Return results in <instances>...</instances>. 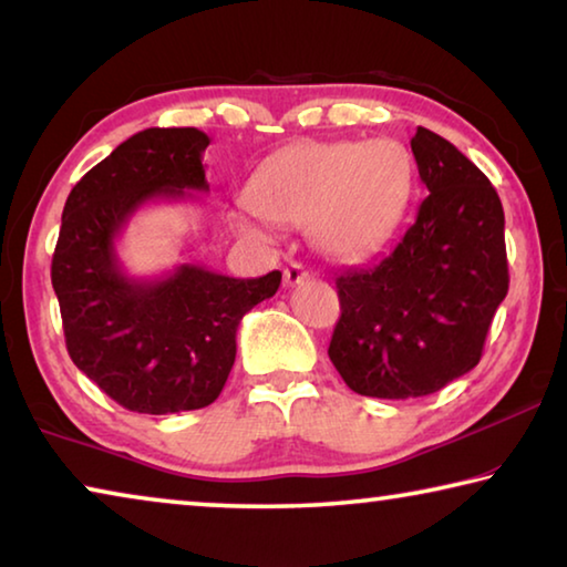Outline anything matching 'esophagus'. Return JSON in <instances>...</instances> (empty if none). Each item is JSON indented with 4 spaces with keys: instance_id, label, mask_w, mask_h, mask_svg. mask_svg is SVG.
Returning a JSON list of instances; mask_svg holds the SVG:
<instances>
[{
    "instance_id": "obj_1",
    "label": "esophagus",
    "mask_w": 567,
    "mask_h": 567,
    "mask_svg": "<svg viewBox=\"0 0 567 567\" xmlns=\"http://www.w3.org/2000/svg\"><path fill=\"white\" fill-rule=\"evenodd\" d=\"M282 277H285V285H300L302 280H307V277H310V272H307L302 265L292 262V265L285 267V275Z\"/></svg>"
}]
</instances>
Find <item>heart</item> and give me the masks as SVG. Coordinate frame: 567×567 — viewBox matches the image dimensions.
Masks as SVG:
<instances>
[{"label":"heart","instance_id":"1","mask_svg":"<svg viewBox=\"0 0 567 567\" xmlns=\"http://www.w3.org/2000/svg\"><path fill=\"white\" fill-rule=\"evenodd\" d=\"M415 189V165L398 140L297 142L265 159L247 185V203L267 223L305 227L332 262H360L395 233ZM237 229L262 237L239 217Z\"/></svg>","mask_w":567,"mask_h":567}]
</instances>
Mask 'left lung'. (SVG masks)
<instances>
[{
  "instance_id": "left-lung-1",
  "label": "left lung",
  "mask_w": 567,
  "mask_h": 567,
  "mask_svg": "<svg viewBox=\"0 0 567 567\" xmlns=\"http://www.w3.org/2000/svg\"><path fill=\"white\" fill-rule=\"evenodd\" d=\"M410 147L430 192L417 219L375 265L334 277L342 312L328 354L364 398H422L473 370L511 282L491 179L425 127Z\"/></svg>"
}]
</instances>
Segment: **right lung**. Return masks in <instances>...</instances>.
Listing matches in <instances>:
<instances>
[{
  "label": "right lung",
  "instance_id": "obj_1",
  "mask_svg": "<svg viewBox=\"0 0 567 567\" xmlns=\"http://www.w3.org/2000/svg\"><path fill=\"white\" fill-rule=\"evenodd\" d=\"M195 127H150L94 165L64 203L52 257L66 352L102 392L132 412L199 410L223 392L239 320L280 287L272 270L239 280L199 265L130 277L117 237L142 205L207 192Z\"/></svg>",
  "mask_w": 567,
  "mask_h": 567
}]
</instances>
